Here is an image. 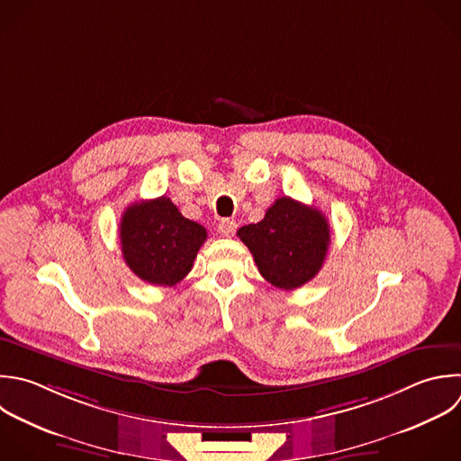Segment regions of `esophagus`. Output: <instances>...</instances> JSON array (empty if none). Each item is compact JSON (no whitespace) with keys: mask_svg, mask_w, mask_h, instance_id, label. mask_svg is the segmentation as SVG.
Wrapping results in <instances>:
<instances>
[{"mask_svg":"<svg viewBox=\"0 0 461 461\" xmlns=\"http://www.w3.org/2000/svg\"><path fill=\"white\" fill-rule=\"evenodd\" d=\"M236 229H238V223H236L234 220H221V221L218 223V232H220V236H223V238L234 236Z\"/></svg>","mask_w":461,"mask_h":461,"instance_id":"34e87169","label":"esophagus"}]
</instances>
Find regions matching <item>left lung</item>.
<instances>
[{
  "mask_svg": "<svg viewBox=\"0 0 461 461\" xmlns=\"http://www.w3.org/2000/svg\"><path fill=\"white\" fill-rule=\"evenodd\" d=\"M238 236L268 283L294 290L321 270L330 245V225L319 209L283 196L259 223L241 227Z\"/></svg>",
  "mask_w": 461,
  "mask_h": 461,
  "instance_id": "left-lung-1",
  "label": "left lung"
}]
</instances>
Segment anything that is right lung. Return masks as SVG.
I'll return each instance as SVG.
<instances>
[{
    "instance_id": "right-lung-1",
    "label": "right lung",
    "mask_w": 461,
    "mask_h": 461,
    "mask_svg": "<svg viewBox=\"0 0 461 461\" xmlns=\"http://www.w3.org/2000/svg\"><path fill=\"white\" fill-rule=\"evenodd\" d=\"M119 230L126 265L157 286L180 283L207 240L205 227L184 218L167 196L131 203Z\"/></svg>"
}]
</instances>
